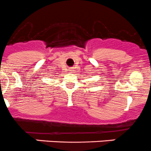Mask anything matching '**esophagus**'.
Instances as JSON below:
<instances>
[{
  "instance_id": "esophagus-1",
  "label": "esophagus",
  "mask_w": 151,
  "mask_h": 151,
  "mask_svg": "<svg viewBox=\"0 0 151 151\" xmlns=\"http://www.w3.org/2000/svg\"><path fill=\"white\" fill-rule=\"evenodd\" d=\"M70 72H73V68H70Z\"/></svg>"
}]
</instances>
